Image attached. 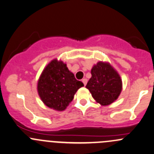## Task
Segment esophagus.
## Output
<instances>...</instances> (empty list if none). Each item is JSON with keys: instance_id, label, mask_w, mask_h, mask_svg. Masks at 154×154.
I'll return each instance as SVG.
<instances>
[{"instance_id": "esophagus-1", "label": "esophagus", "mask_w": 154, "mask_h": 154, "mask_svg": "<svg viewBox=\"0 0 154 154\" xmlns=\"http://www.w3.org/2000/svg\"><path fill=\"white\" fill-rule=\"evenodd\" d=\"M82 82H83V84H84V85H86V84H87V82H88V80H87V79L86 78H84V79H82Z\"/></svg>"}]
</instances>
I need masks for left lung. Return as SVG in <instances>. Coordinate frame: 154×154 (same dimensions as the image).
I'll return each mask as SVG.
<instances>
[{
    "label": "left lung",
    "mask_w": 154,
    "mask_h": 154,
    "mask_svg": "<svg viewBox=\"0 0 154 154\" xmlns=\"http://www.w3.org/2000/svg\"><path fill=\"white\" fill-rule=\"evenodd\" d=\"M86 85L93 98L102 106L115 101L122 91V80L109 63L99 62L94 66Z\"/></svg>",
    "instance_id": "obj_1"
}]
</instances>
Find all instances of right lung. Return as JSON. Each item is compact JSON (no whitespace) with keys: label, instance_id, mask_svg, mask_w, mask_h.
<instances>
[{"label":"right lung","instance_id":"obj_1","mask_svg":"<svg viewBox=\"0 0 154 154\" xmlns=\"http://www.w3.org/2000/svg\"><path fill=\"white\" fill-rule=\"evenodd\" d=\"M84 86L76 80L73 73L62 61L53 60L42 72L38 91L42 101L48 108L63 111L74 99L77 91Z\"/></svg>","mask_w":154,"mask_h":154}]
</instances>
